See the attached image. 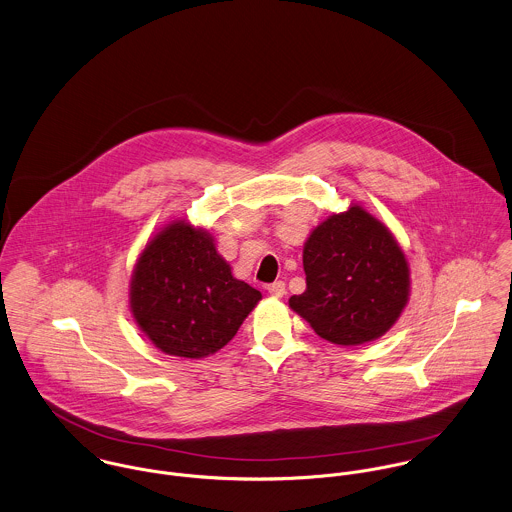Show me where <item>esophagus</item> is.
Instances as JSON below:
<instances>
[{"label":"esophagus","instance_id":"esophagus-1","mask_svg":"<svg viewBox=\"0 0 512 512\" xmlns=\"http://www.w3.org/2000/svg\"><path fill=\"white\" fill-rule=\"evenodd\" d=\"M267 291H269V295L271 297H283L285 295V283L283 281H275V283H271L269 287H267Z\"/></svg>","mask_w":512,"mask_h":512}]
</instances>
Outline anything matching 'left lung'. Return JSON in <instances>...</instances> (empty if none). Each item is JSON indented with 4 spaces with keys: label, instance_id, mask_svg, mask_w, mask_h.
Segmentation results:
<instances>
[{
    "label": "left lung",
    "instance_id": "left-lung-1",
    "mask_svg": "<svg viewBox=\"0 0 512 512\" xmlns=\"http://www.w3.org/2000/svg\"><path fill=\"white\" fill-rule=\"evenodd\" d=\"M307 291L289 299L312 330L340 346L384 336L409 301V263L394 233L362 205L328 215L303 247Z\"/></svg>",
    "mask_w": 512,
    "mask_h": 512
}]
</instances>
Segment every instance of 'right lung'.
<instances>
[{"label": "right lung", "mask_w": 512, "mask_h": 512, "mask_svg": "<svg viewBox=\"0 0 512 512\" xmlns=\"http://www.w3.org/2000/svg\"><path fill=\"white\" fill-rule=\"evenodd\" d=\"M128 297L156 348L192 360L221 350L261 301L257 289L233 277L213 237L186 219L166 223L146 243Z\"/></svg>", "instance_id": "add662e5"}]
</instances>
